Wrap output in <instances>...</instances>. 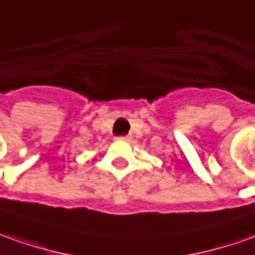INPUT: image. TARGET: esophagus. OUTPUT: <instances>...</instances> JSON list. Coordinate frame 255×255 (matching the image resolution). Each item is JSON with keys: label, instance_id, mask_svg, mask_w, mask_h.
Masks as SVG:
<instances>
[{"label": "esophagus", "instance_id": "obj_1", "mask_svg": "<svg viewBox=\"0 0 255 255\" xmlns=\"http://www.w3.org/2000/svg\"><path fill=\"white\" fill-rule=\"evenodd\" d=\"M117 139H122V140H128L129 139V136H119Z\"/></svg>", "mask_w": 255, "mask_h": 255}]
</instances>
